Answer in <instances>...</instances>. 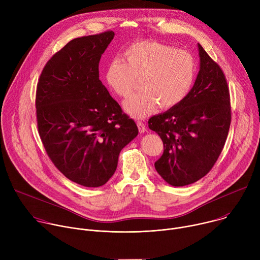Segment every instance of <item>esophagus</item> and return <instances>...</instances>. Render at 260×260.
<instances>
[{"label":"esophagus","mask_w":260,"mask_h":260,"mask_svg":"<svg viewBox=\"0 0 260 260\" xmlns=\"http://www.w3.org/2000/svg\"><path fill=\"white\" fill-rule=\"evenodd\" d=\"M137 125H138V127H139L140 133H145V132L147 131V129H146V125H145L144 122H142V121H137Z\"/></svg>","instance_id":"1"}]
</instances>
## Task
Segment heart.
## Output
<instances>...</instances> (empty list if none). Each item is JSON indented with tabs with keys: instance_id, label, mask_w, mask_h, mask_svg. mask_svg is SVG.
<instances>
[{
	"instance_id": "b5f03b06",
	"label": "heart",
	"mask_w": 260,
	"mask_h": 260,
	"mask_svg": "<svg viewBox=\"0 0 260 260\" xmlns=\"http://www.w3.org/2000/svg\"><path fill=\"white\" fill-rule=\"evenodd\" d=\"M123 57L108 63L105 80L118 96L127 99L138 79L143 78V91L124 103L125 111L135 118H145L159 106L162 109L178 106L188 95L197 78L194 56L161 42H136L124 51Z\"/></svg>"
}]
</instances>
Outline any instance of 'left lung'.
<instances>
[{"label": "left lung", "instance_id": "obj_1", "mask_svg": "<svg viewBox=\"0 0 260 260\" xmlns=\"http://www.w3.org/2000/svg\"><path fill=\"white\" fill-rule=\"evenodd\" d=\"M199 53L200 71L188 95L148 121L164 143V153L155 161V170L172 186L192 184L211 171L231 126L226 78L201 44Z\"/></svg>", "mask_w": 260, "mask_h": 260}]
</instances>
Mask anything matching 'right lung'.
Instances as JSON below:
<instances>
[{
  "label": "right lung",
  "mask_w": 260,
  "mask_h": 260,
  "mask_svg": "<svg viewBox=\"0 0 260 260\" xmlns=\"http://www.w3.org/2000/svg\"><path fill=\"white\" fill-rule=\"evenodd\" d=\"M113 38L107 30L70 41L47 61L37 84L45 150L60 173L85 187L108 182L122 148L139 133L99 78L101 56Z\"/></svg>",
  "instance_id": "1"
}]
</instances>
